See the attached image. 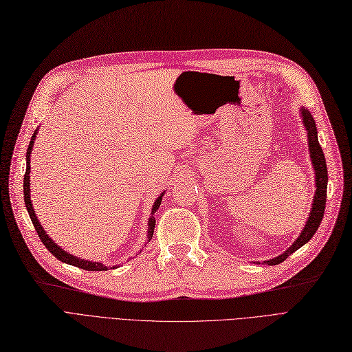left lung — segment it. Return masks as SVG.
I'll list each match as a JSON object with an SVG mask.
<instances>
[{"label":"left lung","mask_w":352,"mask_h":352,"mask_svg":"<svg viewBox=\"0 0 352 352\" xmlns=\"http://www.w3.org/2000/svg\"><path fill=\"white\" fill-rule=\"evenodd\" d=\"M301 116H302V122H305V126L307 129L310 159H311V163L314 167V172H316V193H314L313 208L310 211L309 220L306 223V227L302 228L300 237L294 241L292 248L285 250L284 253H281L280 256H276L270 261H265V263H268V265H278V263L284 262L289 256V254L294 253L302 245H306L307 241L314 236V233L318 232V228L322 223L323 214H324L326 190H328V167H326L323 150H322L319 140H318L316 125H314V120H313L310 112L307 111V109H301Z\"/></svg>","instance_id":"1"}]
</instances>
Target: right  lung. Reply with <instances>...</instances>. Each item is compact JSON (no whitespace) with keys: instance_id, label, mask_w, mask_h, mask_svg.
<instances>
[{"instance_id":"obj_1","label":"right lung","mask_w":352,"mask_h":352,"mask_svg":"<svg viewBox=\"0 0 352 352\" xmlns=\"http://www.w3.org/2000/svg\"><path fill=\"white\" fill-rule=\"evenodd\" d=\"M34 137H36V132L32 137V141L29 144V148H28V155H26V160H28V166H26V173H24V180H23V190H24V204H26V208H28V212L30 215V220L33 223V227L36 230V233L39 234V239L42 240V243L45 245V248L50 250L56 259H59L60 262H65L68 265H74L77 266V268H81V270H86V271H107L106 266L103 263H96V262H90V261H84V259H78L76 256H72V254L67 253L64 249H60L55 241H52V239L47 236L45 233V230L42 228V226L39 224L38 218H36L34 215V211H33V205H32V201H30V184H29V173H30V154H32V148H33V142H34ZM163 197V195H162ZM162 197L159 199H155L154 202V207H153V214L159 210L160 204H162ZM154 226H155V218L151 217L150 221H148V240L153 237V233H154Z\"/></svg>"}]
</instances>
